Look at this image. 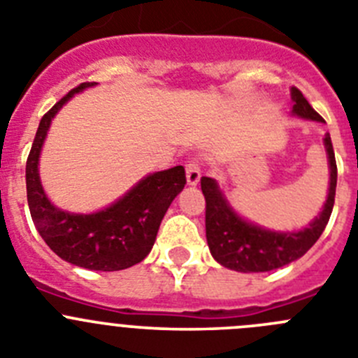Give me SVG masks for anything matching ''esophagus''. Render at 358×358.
<instances>
[{
	"label": "esophagus",
	"mask_w": 358,
	"mask_h": 358,
	"mask_svg": "<svg viewBox=\"0 0 358 358\" xmlns=\"http://www.w3.org/2000/svg\"><path fill=\"white\" fill-rule=\"evenodd\" d=\"M186 181L189 186H195L201 181V164L197 161H188L186 163Z\"/></svg>",
	"instance_id": "1"
}]
</instances>
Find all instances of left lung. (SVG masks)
I'll return each mask as SVG.
<instances>
[{
	"label": "left lung",
	"mask_w": 358,
	"mask_h": 358,
	"mask_svg": "<svg viewBox=\"0 0 358 358\" xmlns=\"http://www.w3.org/2000/svg\"><path fill=\"white\" fill-rule=\"evenodd\" d=\"M292 115L322 122L319 113H315L297 87H292ZM324 147L330 163L327 202L314 222L296 233H276L243 220L229 206L217 182L211 177H202L201 188L206 199V238L218 264L238 273H267L301 258L317 242L330 220L337 186V163L330 134L324 136Z\"/></svg>",
	"instance_id": "1"
}]
</instances>
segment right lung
I'll return each mask as SVG.
<instances>
[{
	"mask_svg": "<svg viewBox=\"0 0 358 358\" xmlns=\"http://www.w3.org/2000/svg\"><path fill=\"white\" fill-rule=\"evenodd\" d=\"M96 82H84L43 116L27 159V197L31 220L48 248L62 260L90 271H122L140 264L156 242L164 213L185 188L182 166L143 177L109 208L96 213H68L55 208L39 179V156L53 116L75 93Z\"/></svg>",
	"mask_w": 358,
	"mask_h": 358,
	"instance_id": "obj_1",
	"label": "right lung"
}]
</instances>
